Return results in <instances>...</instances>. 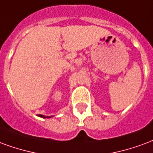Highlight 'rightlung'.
Listing matches in <instances>:
<instances>
[{
	"label": "right lung",
	"instance_id": "obj_1",
	"mask_svg": "<svg viewBox=\"0 0 153 153\" xmlns=\"http://www.w3.org/2000/svg\"><path fill=\"white\" fill-rule=\"evenodd\" d=\"M39 117H43V118H50L51 117H45L43 115H39Z\"/></svg>",
	"mask_w": 153,
	"mask_h": 153
}]
</instances>
